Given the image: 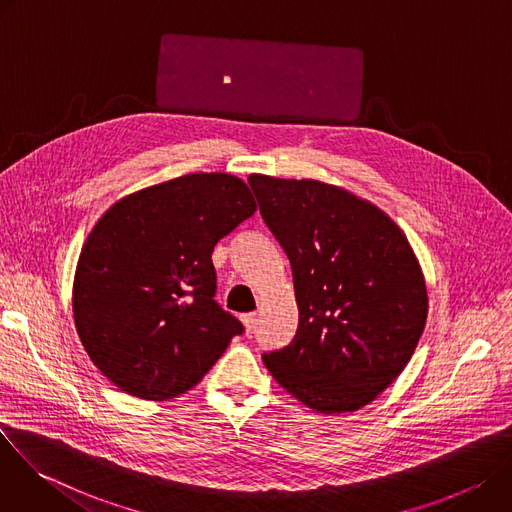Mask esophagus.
<instances>
[{"instance_id":"34e87169","label":"esophagus","mask_w":512,"mask_h":512,"mask_svg":"<svg viewBox=\"0 0 512 512\" xmlns=\"http://www.w3.org/2000/svg\"><path fill=\"white\" fill-rule=\"evenodd\" d=\"M241 322H243V326H245V334L249 336V334H253L255 326H257V314H243V316H241Z\"/></svg>"}]
</instances>
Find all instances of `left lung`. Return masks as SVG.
Wrapping results in <instances>:
<instances>
[{
    "label": "left lung",
    "mask_w": 512,
    "mask_h": 512,
    "mask_svg": "<svg viewBox=\"0 0 512 512\" xmlns=\"http://www.w3.org/2000/svg\"><path fill=\"white\" fill-rule=\"evenodd\" d=\"M265 225L289 257L298 332L265 352L273 379L320 413L375 401L407 367L427 291L403 231L375 204L318 180L249 176Z\"/></svg>",
    "instance_id": "obj_1"
}]
</instances>
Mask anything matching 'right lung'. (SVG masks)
I'll return each mask as SVG.
<instances>
[{
    "label": "right lung",
    "mask_w": 512,
    "mask_h": 512,
    "mask_svg": "<svg viewBox=\"0 0 512 512\" xmlns=\"http://www.w3.org/2000/svg\"><path fill=\"white\" fill-rule=\"evenodd\" d=\"M257 210L231 174H186L115 202L87 237L72 314L95 367L123 393L190 391L243 324L214 302V245Z\"/></svg>",
    "instance_id": "add662e5"
}]
</instances>
